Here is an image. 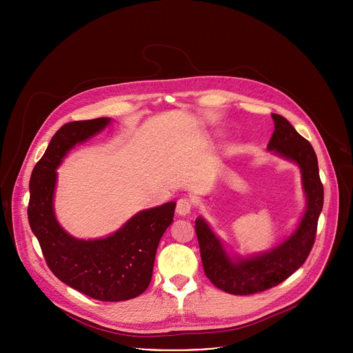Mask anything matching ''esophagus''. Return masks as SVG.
Masks as SVG:
<instances>
[{"mask_svg": "<svg viewBox=\"0 0 353 353\" xmlns=\"http://www.w3.org/2000/svg\"><path fill=\"white\" fill-rule=\"evenodd\" d=\"M176 212L180 216H185L191 212V201L188 198H181L177 201V207H176Z\"/></svg>", "mask_w": 353, "mask_h": 353, "instance_id": "34e87169", "label": "esophagus"}]
</instances>
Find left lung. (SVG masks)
<instances>
[{"mask_svg": "<svg viewBox=\"0 0 353 353\" xmlns=\"http://www.w3.org/2000/svg\"><path fill=\"white\" fill-rule=\"evenodd\" d=\"M275 131L267 146L272 154L296 163L306 195V211L297 228L281 244L250 257L230 256L203 216L195 219L201 260L208 279L232 294H253L289 278L305 264L314 244L324 204V188L313 146L282 116L272 114Z\"/></svg>", "mask_w": 353, "mask_h": 353, "instance_id": "obj_1", "label": "left lung"}]
</instances>
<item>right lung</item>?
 <instances>
[{"label": "right lung", "instance_id": "right-lung-1", "mask_svg": "<svg viewBox=\"0 0 353 353\" xmlns=\"http://www.w3.org/2000/svg\"><path fill=\"white\" fill-rule=\"evenodd\" d=\"M110 121L109 117L71 121L54 134L30 176L28 218L48 268L61 282L96 300L121 301L149 286L159 241L173 222L174 201L143 210L114 233L93 240L67 233L54 212L57 168L77 143Z\"/></svg>", "mask_w": 353, "mask_h": 353}]
</instances>
